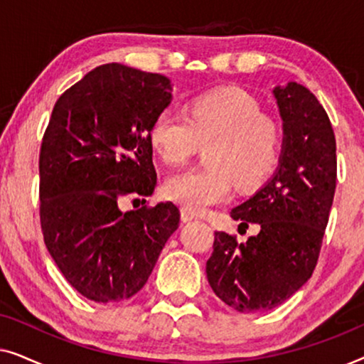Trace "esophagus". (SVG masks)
Here are the masks:
<instances>
[{
    "label": "esophagus",
    "mask_w": 364,
    "mask_h": 364,
    "mask_svg": "<svg viewBox=\"0 0 364 364\" xmlns=\"http://www.w3.org/2000/svg\"><path fill=\"white\" fill-rule=\"evenodd\" d=\"M181 217H182L183 222H192V220H196V218H197V213L187 210V208H182Z\"/></svg>",
    "instance_id": "obj_1"
}]
</instances>
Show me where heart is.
Returning <instances> with one entry per match:
<instances>
[{
	"label": "heart",
	"instance_id": "obj_1",
	"mask_svg": "<svg viewBox=\"0 0 364 364\" xmlns=\"http://www.w3.org/2000/svg\"><path fill=\"white\" fill-rule=\"evenodd\" d=\"M149 142L168 166L183 164L198 146L209 144L207 167L178 172L164 186L168 200L197 213L227 202L233 182L250 191L267 181L280 159L282 131L248 94L220 89L192 101L187 117L171 111L157 114Z\"/></svg>",
	"mask_w": 364,
	"mask_h": 364
}]
</instances>
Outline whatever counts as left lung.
<instances>
[{
    "label": "left lung",
    "instance_id": "left-lung-1",
    "mask_svg": "<svg viewBox=\"0 0 364 364\" xmlns=\"http://www.w3.org/2000/svg\"><path fill=\"white\" fill-rule=\"evenodd\" d=\"M283 121L275 173L232 208L240 225L258 223L247 242L215 232L207 278L223 303L240 313L268 311L308 282L336 188V141L330 117L315 94L298 82L273 89Z\"/></svg>",
    "mask_w": 364,
    "mask_h": 364
}]
</instances>
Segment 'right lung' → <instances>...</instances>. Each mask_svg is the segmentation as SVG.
<instances>
[{
	"label": "right lung",
	"instance_id": "obj_1",
	"mask_svg": "<svg viewBox=\"0 0 364 364\" xmlns=\"http://www.w3.org/2000/svg\"><path fill=\"white\" fill-rule=\"evenodd\" d=\"M171 101L168 77L111 63L54 104L39 152V217L53 260L87 300L136 295L178 228L172 202L129 212L117 205L126 196H152L149 129Z\"/></svg>",
	"mask_w": 364,
	"mask_h": 364
}]
</instances>
